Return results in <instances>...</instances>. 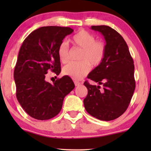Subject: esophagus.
<instances>
[{"instance_id": "esophagus-1", "label": "esophagus", "mask_w": 151, "mask_h": 151, "mask_svg": "<svg viewBox=\"0 0 151 151\" xmlns=\"http://www.w3.org/2000/svg\"><path fill=\"white\" fill-rule=\"evenodd\" d=\"M74 85H75L76 86H79V85H80V84H81V82H79V81H76V80L74 81Z\"/></svg>"}]
</instances>
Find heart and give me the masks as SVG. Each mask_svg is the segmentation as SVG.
I'll return each instance as SVG.
<instances>
[{"label": "heart", "instance_id": "heart-1", "mask_svg": "<svg viewBox=\"0 0 151 151\" xmlns=\"http://www.w3.org/2000/svg\"><path fill=\"white\" fill-rule=\"evenodd\" d=\"M94 36L87 31L81 30L72 37L74 45L83 49L80 62H72L63 68V74L74 79H81L90 70V65L97 67L104 58L106 47L101 41H95ZM58 56L60 61L66 63L70 59L69 46L66 42H62L58 47Z\"/></svg>", "mask_w": 151, "mask_h": 151}]
</instances>
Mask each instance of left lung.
<instances>
[{
  "instance_id": "left-lung-1",
  "label": "left lung",
  "mask_w": 151,
  "mask_h": 151,
  "mask_svg": "<svg viewBox=\"0 0 151 151\" xmlns=\"http://www.w3.org/2000/svg\"><path fill=\"white\" fill-rule=\"evenodd\" d=\"M106 41L103 61L87 76L100 86L84 83L88 93L84 99L86 111L101 121H111L122 115L129 106L136 82L134 65L126 41L117 31L109 26H91Z\"/></svg>"
}]
</instances>
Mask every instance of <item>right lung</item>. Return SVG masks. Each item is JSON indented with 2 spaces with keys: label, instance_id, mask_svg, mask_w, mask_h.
I'll list each match as a JSON object with an SVG mask.
<instances>
[{
  "label": "right lung",
  "instance_id": "add662e5",
  "mask_svg": "<svg viewBox=\"0 0 151 151\" xmlns=\"http://www.w3.org/2000/svg\"><path fill=\"white\" fill-rule=\"evenodd\" d=\"M73 31L67 27H41L32 31L20 47L14 70L16 97L26 113L34 119L48 120L58 115L64 99L75 86L68 76L53 84L45 80L48 71L60 74L58 47Z\"/></svg>",
  "mask_w": 151,
  "mask_h": 151
}]
</instances>
